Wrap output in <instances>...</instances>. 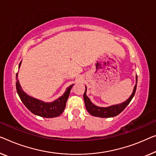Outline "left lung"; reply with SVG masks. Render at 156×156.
Masks as SVG:
<instances>
[{
	"mask_svg": "<svg viewBox=\"0 0 156 156\" xmlns=\"http://www.w3.org/2000/svg\"><path fill=\"white\" fill-rule=\"evenodd\" d=\"M136 84H137V76H136V85H134L133 92L129 98L121 104H115V105H112L108 107H100V106L94 105L86 94L87 87L85 86V91L83 94V99H84L86 109L90 114L99 118H111L118 115L127 107V106L134 97L136 89Z\"/></svg>",
	"mask_w": 156,
	"mask_h": 156,
	"instance_id": "left-lung-1",
	"label": "left lung"
}]
</instances>
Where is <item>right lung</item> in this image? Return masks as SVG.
<instances>
[{"mask_svg":"<svg viewBox=\"0 0 156 156\" xmlns=\"http://www.w3.org/2000/svg\"><path fill=\"white\" fill-rule=\"evenodd\" d=\"M21 64H22V62L19 64V69L21 66ZM16 76H17V78H16L17 79L16 88H17V94L23 104L31 113L43 118L57 117L63 113L64 108L66 107V101L69 98L71 90L73 86V84L67 87L63 95L59 97L57 99H55L54 101L45 102L27 94L21 87L17 78V73L16 74Z\"/></svg>","mask_w":156,"mask_h":156,"instance_id":"right-lung-1","label":"right lung"}]
</instances>
